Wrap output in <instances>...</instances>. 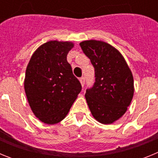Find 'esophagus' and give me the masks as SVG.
Returning a JSON list of instances; mask_svg holds the SVG:
<instances>
[{"label": "esophagus", "mask_w": 158, "mask_h": 158, "mask_svg": "<svg viewBox=\"0 0 158 158\" xmlns=\"http://www.w3.org/2000/svg\"><path fill=\"white\" fill-rule=\"evenodd\" d=\"M79 81H80V82H81V84L82 87H83V86L85 85V77H81L80 79H79Z\"/></svg>", "instance_id": "34e87169"}]
</instances>
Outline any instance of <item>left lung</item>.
I'll return each mask as SVG.
<instances>
[{
    "mask_svg": "<svg viewBox=\"0 0 158 158\" xmlns=\"http://www.w3.org/2000/svg\"><path fill=\"white\" fill-rule=\"evenodd\" d=\"M80 46L95 69L96 82L85 93L89 110L100 123H113L125 114L133 98L132 72L122 54L109 43L91 40Z\"/></svg>",
    "mask_w": 158,
    "mask_h": 158,
    "instance_id": "left-lung-1",
    "label": "left lung"
}]
</instances>
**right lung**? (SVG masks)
<instances>
[{"label":"right lung","instance_id":"obj_1","mask_svg":"<svg viewBox=\"0 0 158 158\" xmlns=\"http://www.w3.org/2000/svg\"><path fill=\"white\" fill-rule=\"evenodd\" d=\"M74 43L51 40L33 53L26 69L24 90L32 112L46 124L65 118L81 91L67 54Z\"/></svg>","mask_w":158,"mask_h":158}]
</instances>
